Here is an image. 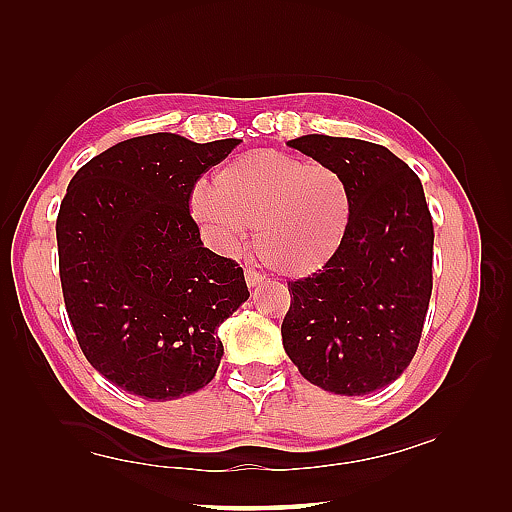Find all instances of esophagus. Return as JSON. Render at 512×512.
Returning <instances> with one entry per match:
<instances>
[{
  "instance_id": "1",
  "label": "esophagus",
  "mask_w": 512,
  "mask_h": 512,
  "mask_svg": "<svg viewBox=\"0 0 512 512\" xmlns=\"http://www.w3.org/2000/svg\"><path fill=\"white\" fill-rule=\"evenodd\" d=\"M244 277H246L248 288H255V286H259V284H262V281H264V275H259L257 270H253V268H246Z\"/></svg>"
}]
</instances>
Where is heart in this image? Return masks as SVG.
<instances>
[{
	"label": "heart",
	"instance_id": "heart-1",
	"mask_svg": "<svg viewBox=\"0 0 512 512\" xmlns=\"http://www.w3.org/2000/svg\"><path fill=\"white\" fill-rule=\"evenodd\" d=\"M189 211L206 242L235 253L255 224V250L286 277L328 266L352 226L350 182L328 162L253 149L215 171L213 187L191 191Z\"/></svg>",
	"mask_w": 512,
	"mask_h": 512
}]
</instances>
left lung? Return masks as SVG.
I'll list each match as a JSON object with an SVG mask.
<instances>
[{"mask_svg":"<svg viewBox=\"0 0 512 512\" xmlns=\"http://www.w3.org/2000/svg\"><path fill=\"white\" fill-rule=\"evenodd\" d=\"M288 145L343 173L354 213L332 262L288 284L284 350L312 385L372 394L405 372L429 310L433 222L422 182L367 140L308 134Z\"/></svg>","mask_w":512,"mask_h":512,"instance_id":"8db88e82","label":"left lung"}]
</instances>
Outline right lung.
<instances>
[{
	"label": "right lung",
	"instance_id": "add662e5",
	"mask_svg": "<svg viewBox=\"0 0 512 512\" xmlns=\"http://www.w3.org/2000/svg\"><path fill=\"white\" fill-rule=\"evenodd\" d=\"M237 138H129L70 180L57 217L65 310L96 372L165 402L209 385L217 328L250 297L244 270L204 248L189 198Z\"/></svg>",
	"mask_w": 512,
	"mask_h": 512
}]
</instances>
